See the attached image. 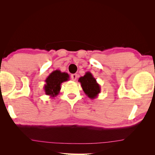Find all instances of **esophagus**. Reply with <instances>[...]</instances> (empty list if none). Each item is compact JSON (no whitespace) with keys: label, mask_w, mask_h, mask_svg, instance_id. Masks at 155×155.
I'll return each instance as SVG.
<instances>
[{"label":"esophagus","mask_w":155,"mask_h":155,"mask_svg":"<svg viewBox=\"0 0 155 155\" xmlns=\"http://www.w3.org/2000/svg\"><path fill=\"white\" fill-rule=\"evenodd\" d=\"M77 77H78V75H77V74H72V75H71V78H72V81H75L76 80H77Z\"/></svg>","instance_id":"34e87169"}]
</instances>
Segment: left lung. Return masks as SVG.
<instances>
[{
	"mask_svg": "<svg viewBox=\"0 0 155 155\" xmlns=\"http://www.w3.org/2000/svg\"><path fill=\"white\" fill-rule=\"evenodd\" d=\"M78 82L81 83L84 92L91 99L97 98L101 92V85L90 72H87L83 77L78 78Z\"/></svg>",
	"mask_w": 155,
	"mask_h": 155,
	"instance_id": "obj_1",
	"label": "left lung"
}]
</instances>
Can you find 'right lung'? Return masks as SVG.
Masks as SVG:
<instances>
[{
  "label": "right lung",
  "mask_w": 155,
  "mask_h": 155,
  "mask_svg": "<svg viewBox=\"0 0 155 155\" xmlns=\"http://www.w3.org/2000/svg\"><path fill=\"white\" fill-rule=\"evenodd\" d=\"M69 78L68 73L58 70L51 72L45 80L46 84L44 86L45 94L52 98L55 97L59 94L61 83L69 80Z\"/></svg>",
  "instance_id": "obj_1"
}]
</instances>
